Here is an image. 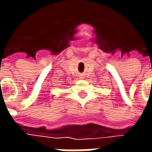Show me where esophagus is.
<instances>
[{"instance_id": "esophagus-1", "label": "esophagus", "mask_w": 152, "mask_h": 152, "mask_svg": "<svg viewBox=\"0 0 152 152\" xmlns=\"http://www.w3.org/2000/svg\"><path fill=\"white\" fill-rule=\"evenodd\" d=\"M79 78L80 79H84V78H85V76H84V74H83V73H80Z\"/></svg>"}]
</instances>
